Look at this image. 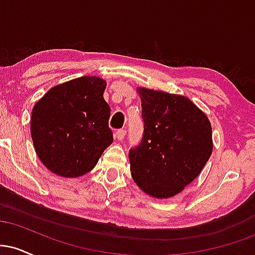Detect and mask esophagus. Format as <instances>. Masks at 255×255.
I'll return each instance as SVG.
<instances>
[{"label":"esophagus","instance_id":"esophagus-1","mask_svg":"<svg viewBox=\"0 0 255 255\" xmlns=\"http://www.w3.org/2000/svg\"><path fill=\"white\" fill-rule=\"evenodd\" d=\"M126 133H127V131H126V129L116 130V133H115L116 139H118V140H124L125 136H126Z\"/></svg>","mask_w":255,"mask_h":255}]
</instances>
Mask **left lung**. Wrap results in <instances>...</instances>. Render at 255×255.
<instances>
[{
	"mask_svg": "<svg viewBox=\"0 0 255 255\" xmlns=\"http://www.w3.org/2000/svg\"><path fill=\"white\" fill-rule=\"evenodd\" d=\"M136 91L144 135L128 154L131 177L150 197H175L199 176L211 157V124L184 96L145 87Z\"/></svg>",
	"mask_w": 255,
	"mask_h": 255,
	"instance_id": "left-lung-1",
	"label": "left lung"
}]
</instances>
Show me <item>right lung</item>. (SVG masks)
Instances as JSON below:
<instances>
[{
	"mask_svg": "<svg viewBox=\"0 0 255 255\" xmlns=\"http://www.w3.org/2000/svg\"><path fill=\"white\" fill-rule=\"evenodd\" d=\"M105 87L99 77L77 78L51 87L34 104L32 141L40 162L55 175L87 174L113 142Z\"/></svg>",
	"mask_w": 255,
	"mask_h": 255,
	"instance_id": "add662e5",
	"label": "right lung"
}]
</instances>
